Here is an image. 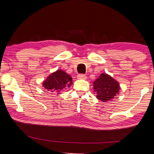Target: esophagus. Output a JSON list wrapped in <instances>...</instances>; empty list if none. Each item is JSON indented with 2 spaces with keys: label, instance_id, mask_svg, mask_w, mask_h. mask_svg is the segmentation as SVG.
I'll return each instance as SVG.
<instances>
[{
  "label": "esophagus",
  "instance_id": "34e87169",
  "mask_svg": "<svg viewBox=\"0 0 154 154\" xmlns=\"http://www.w3.org/2000/svg\"><path fill=\"white\" fill-rule=\"evenodd\" d=\"M77 79H86L87 77L85 76V75H82V74H79L77 75Z\"/></svg>",
  "mask_w": 154,
  "mask_h": 154
}]
</instances>
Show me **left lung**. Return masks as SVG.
I'll use <instances>...</instances> for the list:
<instances>
[{
  "mask_svg": "<svg viewBox=\"0 0 154 154\" xmlns=\"http://www.w3.org/2000/svg\"><path fill=\"white\" fill-rule=\"evenodd\" d=\"M120 89L118 81L106 73H101L93 82L94 92L96 98L103 103L114 99L119 94Z\"/></svg>",
  "mask_w": 154,
  "mask_h": 154,
  "instance_id": "left-lung-1",
  "label": "left lung"
}]
</instances>
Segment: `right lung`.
<instances>
[{
	"label": "right lung",
	"mask_w": 154,
	"mask_h": 154,
	"mask_svg": "<svg viewBox=\"0 0 154 154\" xmlns=\"http://www.w3.org/2000/svg\"><path fill=\"white\" fill-rule=\"evenodd\" d=\"M72 79L70 75L62 69H58L47 77L42 83V86L46 90L57 94L70 88L72 84Z\"/></svg>",
	"instance_id": "add662e5"
}]
</instances>
